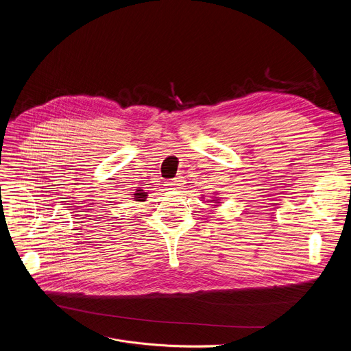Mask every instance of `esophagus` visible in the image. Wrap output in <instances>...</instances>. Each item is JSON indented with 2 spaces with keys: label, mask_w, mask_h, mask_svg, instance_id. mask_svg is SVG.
I'll list each match as a JSON object with an SVG mask.
<instances>
[{
  "label": "esophagus",
  "mask_w": 351,
  "mask_h": 351,
  "mask_svg": "<svg viewBox=\"0 0 351 351\" xmlns=\"http://www.w3.org/2000/svg\"><path fill=\"white\" fill-rule=\"evenodd\" d=\"M182 186H183V179L182 178H175V179L167 182L168 189H180Z\"/></svg>",
  "instance_id": "obj_1"
}]
</instances>
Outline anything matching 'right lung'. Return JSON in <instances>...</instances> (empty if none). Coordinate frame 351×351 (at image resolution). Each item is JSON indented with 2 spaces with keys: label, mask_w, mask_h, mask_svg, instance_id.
<instances>
[{
  "label": "right lung",
  "mask_w": 351,
  "mask_h": 351,
  "mask_svg": "<svg viewBox=\"0 0 351 351\" xmlns=\"http://www.w3.org/2000/svg\"><path fill=\"white\" fill-rule=\"evenodd\" d=\"M147 196H148V193L144 192L143 189H139V191H136V192L134 193V199H135L136 202H145Z\"/></svg>",
  "instance_id": "right-lung-1"
}]
</instances>
